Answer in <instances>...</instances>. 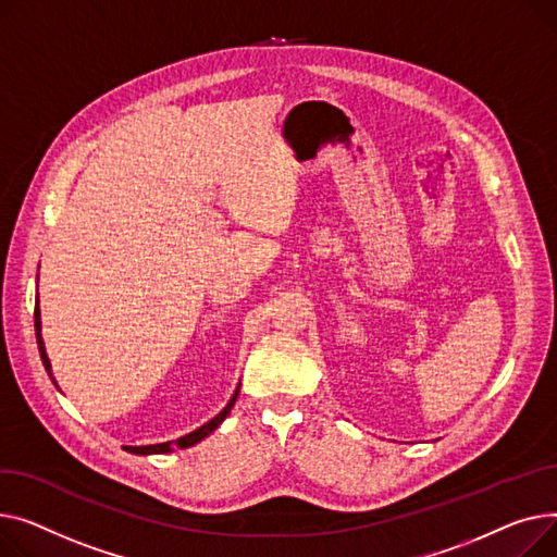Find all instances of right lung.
I'll return each instance as SVG.
<instances>
[{"mask_svg":"<svg viewBox=\"0 0 557 557\" xmlns=\"http://www.w3.org/2000/svg\"><path fill=\"white\" fill-rule=\"evenodd\" d=\"M33 321H36V339H38V350H40V357H42V364H45V369H47L49 377L53 380V375H51V364H49V357H47V352H45V342H42V335H40V308H38V301H36V312H33ZM236 398H238V388H236V394L232 396V400L226 403V407H224L215 418H211L207 424H202L200 430H195V432H190V434H186V436H182V438H177V441H171V443L141 445V447H127V451H133V454H163V451H171V449H184V447H190V445H195V443H200L202 438H207V436L218 428V424L226 418V413L232 411V407H234Z\"/></svg>","mask_w":557,"mask_h":557,"instance_id":"1","label":"right lung"}]
</instances>
